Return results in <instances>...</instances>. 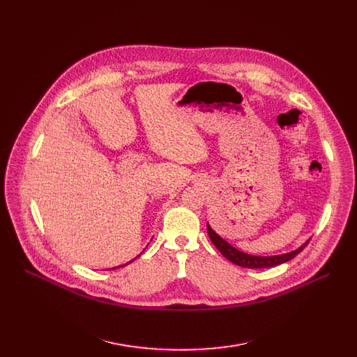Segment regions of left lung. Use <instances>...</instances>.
<instances>
[{"label": "left lung", "instance_id": "obj_1", "mask_svg": "<svg viewBox=\"0 0 357 357\" xmlns=\"http://www.w3.org/2000/svg\"><path fill=\"white\" fill-rule=\"evenodd\" d=\"M207 231L208 236L211 238V241L214 243V246L220 250V253L229 259L230 261H233L234 265L243 266V268H249V269H261V268H273L278 266L280 264H285V261L294 259L298 253H301L304 250V248L308 245V241H305L301 248H298L294 252L285 253V255H278V256H253V255H248L245 252H240L236 248H233L230 243H227L224 238H221L211 227L210 224L207 222Z\"/></svg>", "mask_w": 357, "mask_h": 357}]
</instances>
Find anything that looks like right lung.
I'll list each match as a JSON object with an SVG mask.
<instances>
[{
	"instance_id": "obj_1",
	"label": "right lung",
	"mask_w": 357,
	"mask_h": 357,
	"mask_svg": "<svg viewBox=\"0 0 357 357\" xmlns=\"http://www.w3.org/2000/svg\"><path fill=\"white\" fill-rule=\"evenodd\" d=\"M127 265V264H126ZM126 265H123V266H126ZM117 268H120V266H117ZM112 269H116V268H112Z\"/></svg>"
}]
</instances>
